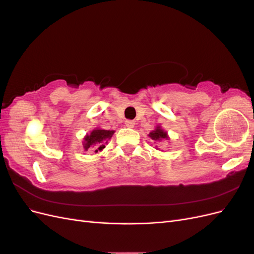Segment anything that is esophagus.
I'll list each match as a JSON object with an SVG mask.
<instances>
[{
	"label": "esophagus",
	"mask_w": 254,
	"mask_h": 254,
	"mask_svg": "<svg viewBox=\"0 0 254 254\" xmlns=\"http://www.w3.org/2000/svg\"><path fill=\"white\" fill-rule=\"evenodd\" d=\"M125 124H126V126H127L128 128H133L135 123H134L133 121H131V120H128V121L125 122Z\"/></svg>",
	"instance_id": "obj_1"
}]
</instances>
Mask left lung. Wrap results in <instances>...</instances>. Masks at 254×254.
<instances>
[{
	"label": "left lung",
	"mask_w": 254,
	"mask_h": 254,
	"mask_svg": "<svg viewBox=\"0 0 254 254\" xmlns=\"http://www.w3.org/2000/svg\"><path fill=\"white\" fill-rule=\"evenodd\" d=\"M148 136L150 137L151 140L156 141V142H161L163 140H168L170 137L167 135V132L164 131V130L161 128V126H157L155 130H152L151 132H149Z\"/></svg>",
	"instance_id": "8db88e82"
}]
</instances>
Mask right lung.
Segmentation results:
<instances>
[{
	"label": "right lung",
	"mask_w": 254,
	"mask_h": 254,
	"mask_svg": "<svg viewBox=\"0 0 254 254\" xmlns=\"http://www.w3.org/2000/svg\"><path fill=\"white\" fill-rule=\"evenodd\" d=\"M114 133V130H105V129H99L96 128L92 130L90 134H87L83 139V148L84 150H88L91 148L95 152L102 151L106 146L108 140L111 139V136Z\"/></svg>",
	"instance_id": "add662e5"
}]
</instances>
